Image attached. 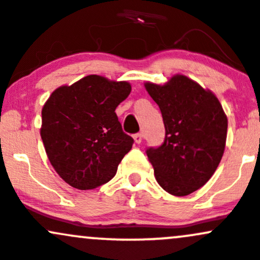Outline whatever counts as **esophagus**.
<instances>
[{"label":"esophagus","instance_id":"34e87169","mask_svg":"<svg viewBox=\"0 0 260 260\" xmlns=\"http://www.w3.org/2000/svg\"><path fill=\"white\" fill-rule=\"evenodd\" d=\"M133 138H135L136 143L139 144L142 142V139H143V135H142V133H136V135L133 136Z\"/></svg>","mask_w":260,"mask_h":260}]
</instances>
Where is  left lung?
Wrapping results in <instances>:
<instances>
[{
	"label": "left lung",
	"instance_id": "8db88e82",
	"mask_svg": "<svg viewBox=\"0 0 260 260\" xmlns=\"http://www.w3.org/2000/svg\"><path fill=\"white\" fill-rule=\"evenodd\" d=\"M163 117L165 142L147 148L157 182L166 192L188 196L203 187L219 166L225 148L228 119L222 105L185 76L163 86L146 83Z\"/></svg>",
	"mask_w": 260,
	"mask_h": 260
}]
</instances>
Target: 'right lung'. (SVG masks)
Masks as SVG:
<instances>
[{"label":"right lung","mask_w":260,"mask_h":260,"mask_svg":"<svg viewBox=\"0 0 260 260\" xmlns=\"http://www.w3.org/2000/svg\"><path fill=\"white\" fill-rule=\"evenodd\" d=\"M131 93L128 82L97 75L62 86L42 108L41 138L54 171L77 189H93L113 178L133 138L116 108Z\"/></svg>","instance_id":"obj_1"}]
</instances>
